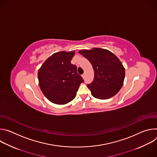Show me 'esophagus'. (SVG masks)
<instances>
[{
    "instance_id": "obj_1",
    "label": "esophagus",
    "mask_w": 157,
    "mask_h": 157,
    "mask_svg": "<svg viewBox=\"0 0 157 157\" xmlns=\"http://www.w3.org/2000/svg\"><path fill=\"white\" fill-rule=\"evenodd\" d=\"M82 78H84V77H85V74L84 73L83 75H82Z\"/></svg>"
}]
</instances>
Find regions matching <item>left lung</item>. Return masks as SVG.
Listing matches in <instances>:
<instances>
[{
	"instance_id": "1",
	"label": "left lung",
	"mask_w": 157,
	"mask_h": 157,
	"mask_svg": "<svg viewBox=\"0 0 157 157\" xmlns=\"http://www.w3.org/2000/svg\"><path fill=\"white\" fill-rule=\"evenodd\" d=\"M79 53L93 66L94 79L87 85L92 96L100 99L114 96L121 90L125 78V68L120 59L109 50L100 48L81 50Z\"/></svg>"
}]
</instances>
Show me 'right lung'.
Returning <instances> with one entry per match:
<instances>
[{"mask_svg":"<svg viewBox=\"0 0 157 157\" xmlns=\"http://www.w3.org/2000/svg\"><path fill=\"white\" fill-rule=\"evenodd\" d=\"M75 51L53 53L41 66L38 71V84L44 96L59 105L73 101L80 84L84 82L78 74L77 67L71 63Z\"/></svg>","mask_w":157,"mask_h":157,"instance_id":"add662e5","label":"right lung"}]
</instances>
